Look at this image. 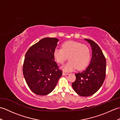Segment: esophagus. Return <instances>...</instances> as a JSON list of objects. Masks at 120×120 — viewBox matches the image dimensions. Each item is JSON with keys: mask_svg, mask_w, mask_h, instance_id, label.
Wrapping results in <instances>:
<instances>
[{"mask_svg": "<svg viewBox=\"0 0 120 120\" xmlns=\"http://www.w3.org/2000/svg\"><path fill=\"white\" fill-rule=\"evenodd\" d=\"M68 74H69V73H67V72H63V73H62V75H67Z\"/></svg>", "mask_w": 120, "mask_h": 120, "instance_id": "esophagus-1", "label": "esophagus"}]
</instances>
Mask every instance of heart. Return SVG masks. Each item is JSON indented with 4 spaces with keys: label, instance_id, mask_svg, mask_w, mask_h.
<instances>
[{
    "label": "heart",
    "instance_id": "obj_1",
    "mask_svg": "<svg viewBox=\"0 0 120 120\" xmlns=\"http://www.w3.org/2000/svg\"><path fill=\"white\" fill-rule=\"evenodd\" d=\"M53 56L58 63L62 64L68 59L70 61L63 70L71 71L77 69L82 70L87 67L90 60V50L87 46L79 42L68 41L63 43L62 48H56Z\"/></svg>",
    "mask_w": 120,
    "mask_h": 120
}]
</instances>
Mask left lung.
Segmentation results:
<instances>
[{
  "label": "left lung",
  "instance_id": "8db88e82",
  "mask_svg": "<svg viewBox=\"0 0 120 120\" xmlns=\"http://www.w3.org/2000/svg\"><path fill=\"white\" fill-rule=\"evenodd\" d=\"M85 40L91 45L92 57L90 64L85 71L75 74L76 80L72 85L79 95L89 96L99 90L105 79L106 60L100 47L95 42L90 39Z\"/></svg>",
  "mask_w": 120,
  "mask_h": 120
}]
</instances>
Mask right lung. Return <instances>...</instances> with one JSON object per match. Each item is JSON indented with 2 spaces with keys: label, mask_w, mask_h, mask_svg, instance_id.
<instances>
[{
  "label": "right lung",
  "mask_w": 120,
  "mask_h": 120,
  "mask_svg": "<svg viewBox=\"0 0 120 120\" xmlns=\"http://www.w3.org/2000/svg\"><path fill=\"white\" fill-rule=\"evenodd\" d=\"M59 40L45 38L26 52L22 72L28 86L34 93L46 95L52 92L62 74L56 62L53 51Z\"/></svg>",
  "instance_id": "obj_1"
}]
</instances>
